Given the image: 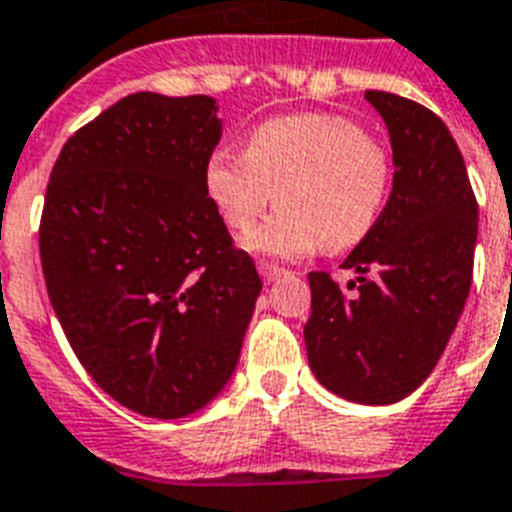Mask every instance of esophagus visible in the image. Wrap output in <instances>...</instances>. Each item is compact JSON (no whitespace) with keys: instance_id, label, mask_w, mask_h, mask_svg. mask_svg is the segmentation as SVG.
Returning <instances> with one entry per match:
<instances>
[{"instance_id":"esophagus-1","label":"esophagus","mask_w":512,"mask_h":512,"mask_svg":"<svg viewBox=\"0 0 512 512\" xmlns=\"http://www.w3.org/2000/svg\"><path fill=\"white\" fill-rule=\"evenodd\" d=\"M257 268H260V276H263L265 281H276L289 273L287 268H281V265H276V263H268V260H260V263H257Z\"/></svg>"}]
</instances>
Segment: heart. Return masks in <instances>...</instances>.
Wrapping results in <instances>:
<instances>
[{
    "label": "heart",
    "mask_w": 512,
    "mask_h": 512,
    "mask_svg": "<svg viewBox=\"0 0 512 512\" xmlns=\"http://www.w3.org/2000/svg\"><path fill=\"white\" fill-rule=\"evenodd\" d=\"M204 188L220 220L239 233L279 201L247 247L297 260L321 247H356L374 231L393 188V159L385 143L345 116H273L249 132L244 154L212 151Z\"/></svg>",
    "instance_id": "b5f03b06"
}]
</instances>
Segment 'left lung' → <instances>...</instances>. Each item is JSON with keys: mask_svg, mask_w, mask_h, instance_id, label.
I'll return each instance as SVG.
<instances>
[{"mask_svg": "<svg viewBox=\"0 0 512 512\" xmlns=\"http://www.w3.org/2000/svg\"><path fill=\"white\" fill-rule=\"evenodd\" d=\"M388 124L393 191L374 231L342 268L308 273L305 350L316 380L356 404H396L425 382L452 337L473 281L478 204L446 124L393 92L366 90Z\"/></svg>", "mask_w": 512, "mask_h": 512, "instance_id": "8db88e82", "label": "left lung"}]
</instances>
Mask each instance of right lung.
Segmentation results:
<instances>
[{"label": "right lung", "mask_w": 512, "mask_h": 512, "mask_svg": "<svg viewBox=\"0 0 512 512\" xmlns=\"http://www.w3.org/2000/svg\"><path fill=\"white\" fill-rule=\"evenodd\" d=\"M215 100L127 95L66 140L39 255L52 311L92 380L175 420L231 380L263 289L204 188Z\"/></svg>", "instance_id": "obj_1"}]
</instances>
